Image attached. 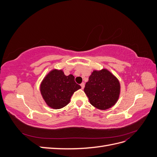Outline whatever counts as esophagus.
I'll return each instance as SVG.
<instances>
[{"label":"esophagus","instance_id":"1","mask_svg":"<svg viewBox=\"0 0 157 157\" xmlns=\"http://www.w3.org/2000/svg\"><path fill=\"white\" fill-rule=\"evenodd\" d=\"M84 86H85V84H84V82H82V83L80 84V86H81V88H82V89H84Z\"/></svg>","mask_w":157,"mask_h":157}]
</instances>
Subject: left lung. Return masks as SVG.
Segmentation results:
<instances>
[{
	"label": "left lung",
	"instance_id": "1",
	"mask_svg": "<svg viewBox=\"0 0 157 157\" xmlns=\"http://www.w3.org/2000/svg\"><path fill=\"white\" fill-rule=\"evenodd\" d=\"M84 91L94 107L106 110L118 101L121 85L115 76L107 69L94 70L85 85Z\"/></svg>",
	"mask_w": 157,
	"mask_h": 157
}]
</instances>
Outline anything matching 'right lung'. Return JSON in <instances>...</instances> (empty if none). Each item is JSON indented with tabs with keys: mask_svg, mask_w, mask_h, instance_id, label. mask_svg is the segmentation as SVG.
Masks as SVG:
<instances>
[{
	"mask_svg": "<svg viewBox=\"0 0 157 157\" xmlns=\"http://www.w3.org/2000/svg\"><path fill=\"white\" fill-rule=\"evenodd\" d=\"M81 88L75 81L73 75H65L62 70L53 69L44 78L40 90L42 98L50 107L59 109L69 103L73 93Z\"/></svg>",
	"mask_w": 157,
	"mask_h": 157,
	"instance_id": "obj_1",
	"label": "right lung"
}]
</instances>
